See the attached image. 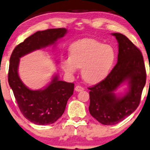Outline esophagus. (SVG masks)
<instances>
[{"label": "esophagus", "instance_id": "esophagus-1", "mask_svg": "<svg viewBox=\"0 0 150 150\" xmlns=\"http://www.w3.org/2000/svg\"><path fill=\"white\" fill-rule=\"evenodd\" d=\"M84 90V88H83V87H81L80 86H76L75 87V90L76 92H81V91H83V90Z\"/></svg>", "mask_w": 150, "mask_h": 150}]
</instances>
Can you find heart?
Segmentation results:
<instances>
[{
  "mask_svg": "<svg viewBox=\"0 0 150 150\" xmlns=\"http://www.w3.org/2000/svg\"><path fill=\"white\" fill-rule=\"evenodd\" d=\"M115 58V51L111 46L85 38L71 44L69 58L64 60L62 65L68 74L74 73L76 67L82 68L81 75L84 81L95 84L108 76Z\"/></svg>",
  "mask_w": 150,
  "mask_h": 150,
  "instance_id": "b5f03b06",
  "label": "heart"
}]
</instances>
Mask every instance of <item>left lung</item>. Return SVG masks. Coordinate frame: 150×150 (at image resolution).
I'll return each instance as SVG.
<instances>
[{"instance_id": "left-lung-1", "label": "left lung", "mask_w": 150, "mask_h": 150, "mask_svg": "<svg viewBox=\"0 0 150 150\" xmlns=\"http://www.w3.org/2000/svg\"><path fill=\"white\" fill-rule=\"evenodd\" d=\"M118 42L117 62L108 76L89 88L90 113L105 125L122 121L138 108L146 83V71L141 51L126 36L112 33ZM127 82L129 91L117 96L114 92Z\"/></svg>"}]
</instances>
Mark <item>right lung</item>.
Wrapping results in <instances>:
<instances>
[{
	"label": "right lung",
	"instance_id": "obj_1",
	"mask_svg": "<svg viewBox=\"0 0 150 150\" xmlns=\"http://www.w3.org/2000/svg\"><path fill=\"white\" fill-rule=\"evenodd\" d=\"M67 33L65 28L38 31L14 48L10 59L8 83L23 115L38 125L54 123L65 110L68 99L73 95L74 84L60 81L58 75L43 90L27 88L18 74L19 58L35 50L55 44Z\"/></svg>",
	"mask_w": 150,
	"mask_h": 150
}]
</instances>
